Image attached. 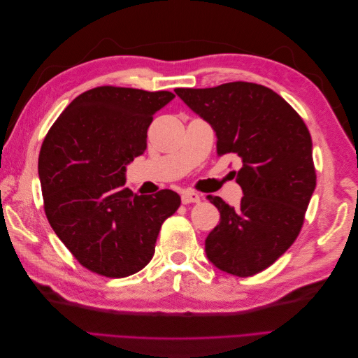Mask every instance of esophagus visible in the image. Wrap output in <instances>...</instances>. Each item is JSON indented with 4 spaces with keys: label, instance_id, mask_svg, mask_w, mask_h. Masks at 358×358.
I'll return each instance as SVG.
<instances>
[{
    "label": "esophagus",
    "instance_id": "obj_1",
    "mask_svg": "<svg viewBox=\"0 0 358 358\" xmlns=\"http://www.w3.org/2000/svg\"><path fill=\"white\" fill-rule=\"evenodd\" d=\"M183 204H189V203H199L200 201V196L197 192L194 191H185L182 192V197H180Z\"/></svg>",
    "mask_w": 358,
    "mask_h": 358
}]
</instances>
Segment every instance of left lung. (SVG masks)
I'll use <instances>...</instances> for the list:
<instances>
[{
  "label": "left lung",
  "instance_id": "left-lung-1",
  "mask_svg": "<svg viewBox=\"0 0 358 358\" xmlns=\"http://www.w3.org/2000/svg\"><path fill=\"white\" fill-rule=\"evenodd\" d=\"M215 131L218 155L242 161L237 208L208 199L221 213L206 237L209 262L225 273L252 276L273 264L296 241L317 185L312 138L303 119L275 91L249 82L175 90Z\"/></svg>",
  "mask_w": 358,
  "mask_h": 358
}]
</instances>
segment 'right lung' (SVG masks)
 <instances>
[{"instance_id": "right-lung-1", "label": "right lung", "mask_w": 358, "mask_h": 358, "mask_svg": "<svg viewBox=\"0 0 358 358\" xmlns=\"http://www.w3.org/2000/svg\"><path fill=\"white\" fill-rule=\"evenodd\" d=\"M173 99L169 91L90 90L67 106L41 145L38 178L49 224L91 272L125 278L142 270L162 222L180 206L171 189L138 196L124 188L154 115Z\"/></svg>"}]
</instances>
